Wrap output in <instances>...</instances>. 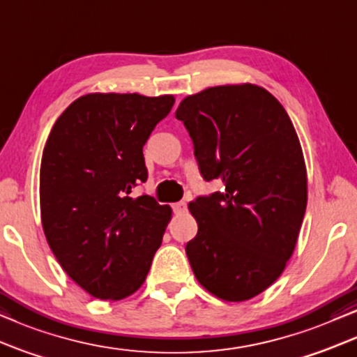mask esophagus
<instances>
[{
	"mask_svg": "<svg viewBox=\"0 0 357 357\" xmlns=\"http://www.w3.org/2000/svg\"><path fill=\"white\" fill-rule=\"evenodd\" d=\"M186 207H188V202L186 201H179V202L173 204L174 213H183L184 211H186Z\"/></svg>",
	"mask_w": 357,
	"mask_h": 357,
	"instance_id": "obj_1",
	"label": "esophagus"
}]
</instances>
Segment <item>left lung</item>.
Masks as SVG:
<instances>
[{
	"mask_svg": "<svg viewBox=\"0 0 357 357\" xmlns=\"http://www.w3.org/2000/svg\"><path fill=\"white\" fill-rule=\"evenodd\" d=\"M206 181L225 191L189 204L197 235L186 245L197 281L227 302L266 291L296 248L307 207L302 146L286 109L255 84L188 96L176 109Z\"/></svg>",
	"mask_w": 357,
	"mask_h": 357,
	"instance_id": "obj_1",
	"label": "left lung"
}]
</instances>
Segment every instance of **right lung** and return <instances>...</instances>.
I'll return each mask as SVG.
<instances>
[{"mask_svg":"<svg viewBox=\"0 0 357 357\" xmlns=\"http://www.w3.org/2000/svg\"><path fill=\"white\" fill-rule=\"evenodd\" d=\"M173 96L86 94L56 119L40 163L42 227L61 268L102 301L144 284L171 218L153 197H130L145 183L144 145Z\"/></svg>","mask_w":357,"mask_h":357,"instance_id":"add662e5","label":"right lung"}]
</instances>
